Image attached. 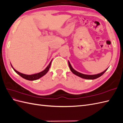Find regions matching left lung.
<instances>
[{
    "label": "left lung",
    "mask_w": 123,
    "mask_h": 123,
    "mask_svg": "<svg viewBox=\"0 0 123 123\" xmlns=\"http://www.w3.org/2000/svg\"><path fill=\"white\" fill-rule=\"evenodd\" d=\"M68 66H69V68H70L71 71H72V72L75 75L78 76L79 77H80V78H82L83 79H88V80H94V79H97L99 78V77H100L101 76H102L103 74L106 72V70H107V69L105 70L104 71H103V72H102V73H100L99 74H95V75H86V74H82V73H80L79 72H78V71H75L74 68L72 67V66H71V65L70 64V62L68 61Z\"/></svg>",
    "instance_id": "1"
}]
</instances>
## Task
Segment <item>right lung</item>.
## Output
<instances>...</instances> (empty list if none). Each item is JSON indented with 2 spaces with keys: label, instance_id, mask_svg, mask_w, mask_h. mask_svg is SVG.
<instances>
[{
  "label": "right lung",
  "instance_id": "add662e5",
  "mask_svg": "<svg viewBox=\"0 0 123 123\" xmlns=\"http://www.w3.org/2000/svg\"><path fill=\"white\" fill-rule=\"evenodd\" d=\"M51 62H52V61H51L50 62V63H49V64L48 65V67L46 68H45L43 71H42V72H39L38 73L34 74H32V75H27V74H23V73L19 72H18V71H17V70H16L15 68H14L12 67V65H11V67H12V68H13V70L15 71V72L17 74H19L20 76H21L22 78H23L25 79H26V80H27L33 81V80H38L40 78H41L42 76L44 75L45 74H46L48 72V71H49V68H50V66H51Z\"/></svg>",
  "mask_w": 123,
  "mask_h": 123
}]
</instances>
